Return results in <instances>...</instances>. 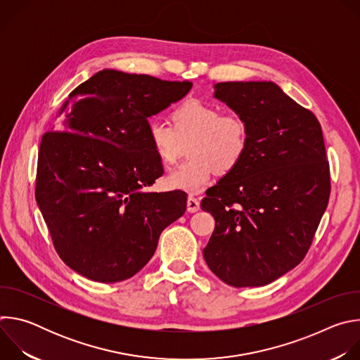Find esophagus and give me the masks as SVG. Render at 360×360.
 Returning <instances> with one entry per match:
<instances>
[{"label":"esophagus","mask_w":360,"mask_h":360,"mask_svg":"<svg viewBox=\"0 0 360 360\" xmlns=\"http://www.w3.org/2000/svg\"><path fill=\"white\" fill-rule=\"evenodd\" d=\"M186 210H188V212H191V214L199 211V200H198L195 196H188Z\"/></svg>","instance_id":"esophagus-1"}]
</instances>
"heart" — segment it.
I'll list each match as a JSON object with an SVG mask.
<instances>
[{
    "label": "heart",
    "mask_w": 360,
    "mask_h": 360,
    "mask_svg": "<svg viewBox=\"0 0 360 360\" xmlns=\"http://www.w3.org/2000/svg\"><path fill=\"white\" fill-rule=\"evenodd\" d=\"M171 124L148 125L149 145L162 165L175 164L188 145L189 158L165 176L169 189L200 192L214 174L233 172L249 149L248 122L210 102L184 101L171 112Z\"/></svg>",
    "instance_id": "heart-1"
}]
</instances>
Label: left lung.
Instances as JSON below:
<instances>
[{"label":"left lung","mask_w":360,"mask_h":360,"mask_svg":"<svg viewBox=\"0 0 360 360\" xmlns=\"http://www.w3.org/2000/svg\"><path fill=\"white\" fill-rule=\"evenodd\" d=\"M215 98L248 122L249 149L200 202L215 218L203 258L231 286H264L303 261L328 207L322 128L271 81L219 82Z\"/></svg>","instance_id":"8db88e82"}]
</instances>
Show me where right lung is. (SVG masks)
Returning <instances> with one entry per match:
<instances>
[{
    "mask_svg": "<svg viewBox=\"0 0 360 360\" xmlns=\"http://www.w3.org/2000/svg\"><path fill=\"white\" fill-rule=\"evenodd\" d=\"M192 82L102 70L58 111L63 131L39 145L35 199L60 258L101 283L125 281L155 253L161 232L186 211V195L142 192L164 172L148 118Z\"/></svg>",
    "mask_w": 360,
    "mask_h": 360,
    "instance_id": "add662e5",
    "label": "right lung"
}]
</instances>
